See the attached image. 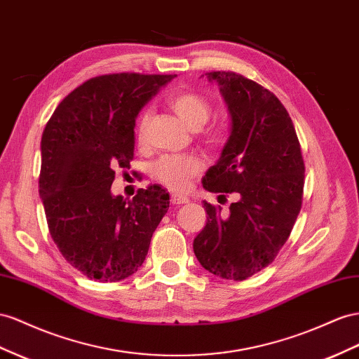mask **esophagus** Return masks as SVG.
I'll list each match as a JSON object with an SVG mask.
<instances>
[{"label":"esophagus","mask_w":359,"mask_h":359,"mask_svg":"<svg viewBox=\"0 0 359 359\" xmlns=\"http://www.w3.org/2000/svg\"><path fill=\"white\" fill-rule=\"evenodd\" d=\"M170 202L175 203V205H181V203H187L189 198L187 196H182V195H178V193H172V195H170Z\"/></svg>","instance_id":"esophagus-1"}]
</instances>
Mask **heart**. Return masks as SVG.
<instances>
[{"label": "heart", "mask_w": 359, "mask_h": 359, "mask_svg": "<svg viewBox=\"0 0 359 359\" xmlns=\"http://www.w3.org/2000/svg\"><path fill=\"white\" fill-rule=\"evenodd\" d=\"M169 107L178 114V118L191 131H199L203 128L212 113L211 102L196 92L181 90L173 93L169 98ZM152 119V110L144 109L137 116L135 122V139L140 147L148 143V133ZM201 140L211 148L222 147L225 142V131L222 128H208L202 131ZM203 169V163L198 157H177L164 156L154 163L152 177L164 187L170 190H186L191 180L198 177Z\"/></svg>", "instance_id": "1"}]
</instances>
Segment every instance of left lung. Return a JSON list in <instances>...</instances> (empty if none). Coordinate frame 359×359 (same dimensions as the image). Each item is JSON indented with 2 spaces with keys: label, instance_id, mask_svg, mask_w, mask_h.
<instances>
[{
  "label": "left lung",
  "instance_id": "8db88e82",
  "mask_svg": "<svg viewBox=\"0 0 359 359\" xmlns=\"http://www.w3.org/2000/svg\"><path fill=\"white\" fill-rule=\"evenodd\" d=\"M217 81L231 114V135L203 189L236 193L228 211L203 201L207 225L193 241L201 266L245 280L266 269L285 245L302 208L305 163L294 125L275 93L231 71Z\"/></svg>",
  "mask_w": 359,
  "mask_h": 359
}]
</instances>
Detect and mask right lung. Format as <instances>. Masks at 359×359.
<instances>
[{
    "label": "right lung",
    "mask_w": 359,
    "mask_h": 359,
    "mask_svg": "<svg viewBox=\"0 0 359 359\" xmlns=\"http://www.w3.org/2000/svg\"><path fill=\"white\" fill-rule=\"evenodd\" d=\"M173 75L93 76L57 105L42 134L39 195L63 258L100 283L131 276L169 208L157 184L133 199L113 196L114 169L134 158L135 116Z\"/></svg>",
    "instance_id": "add662e5"
}]
</instances>
